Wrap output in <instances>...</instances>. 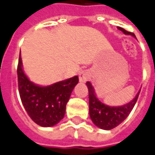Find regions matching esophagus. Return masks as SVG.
I'll use <instances>...</instances> for the list:
<instances>
[{
	"mask_svg": "<svg viewBox=\"0 0 155 155\" xmlns=\"http://www.w3.org/2000/svg\"><path fill=\"white\" fill-rule=\"evenodd\" d=\"M89 78V73L86 71H81L79 73V81L81 83H84L86 82Z\"/></svg>",
	"mask_w": 155,
	"mask_h": 155,
	"instance_id": "esophagus-1",
	"label": "esophagus"
}]
</instances>
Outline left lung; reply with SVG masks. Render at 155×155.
<instances>
[{"instance_id": "obj_1", "label": "left lung", "mask_w": 155, "mask_h": 155, "mask_svg": "<svg viewBox=\"0 0 155 155\" xmlns=\"http://www.w3.org/2000/svg\"><path fill=\"white\" fill-rule=\"evenodd\" d=\"M118 29L125 35H130L135 37L134 33L127 31L121 27H118ZM86 85L89 90V106L91 120L96 126L105 130L114 129L129 116L136 103L140 92V90L132 101L124 105L109 106L96 97L94 87L90 81L86 82Z\"/></svg>"}]
</instances>
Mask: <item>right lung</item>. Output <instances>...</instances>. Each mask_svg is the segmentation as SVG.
I'll return each mask as SVG.
<instances>
[{
  "mask_svg": "<svg viewBox=\"0 0 155 155\" xmlns=\"http://www.w3.org/2000/svg\"><path fill=\"white\" fill-rule=\"evenodd\" d=\"M17 75L21 100L29 116L40 126L57 124L64 118L66 104L79 82V77L75 75L47 86L35 84L23 71L21 52Z\"/></svg>",
  "mask_w": 155,
  "mask_h": 155,
  "instance_id": "1",
  "label": "right lung"
}]
</instances>
